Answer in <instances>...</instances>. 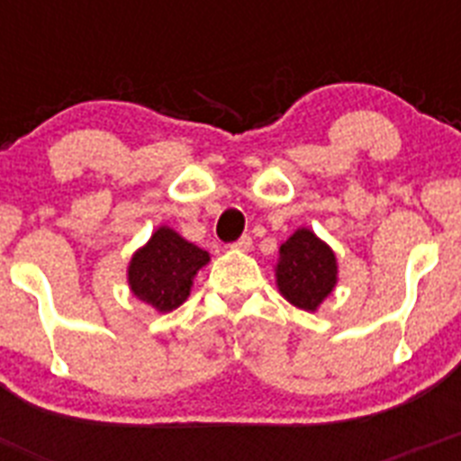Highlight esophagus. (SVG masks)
<instances>
[{
  "label": "esophagus",
  "instance_id": "1",
  "mask_svg": "<svg viewBox=\"0 0 461 461\" xmlns=\"http://www.w3.org/2000/svg\"><path fill=\"white\" fill-rule=\"evenodd\" d=\"M230 249L249 251L251 249V238H249V235H242V238H238L233 244H230Z\"/></svg>",
  "mask_w": 461,
  "mask_h": 461
}]
</instances>
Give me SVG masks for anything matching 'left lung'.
<instances>
[{
    "label": "left lung",
    "instance_id": "obj_1",
    "mask_svg": "<svg viewBox=\"0 0 461 461\" xmlns=\"http://www.w3.org/2000/svg\"><path fill=\"white\" fill-rule=\"evenodd\" d=\"M276 284L288 303L313 312L337 284V260L328 244L300 228L279 249Z\"/></svg>",
    "mask_w": 461,
    "mask_h": 461
}]
</instances>
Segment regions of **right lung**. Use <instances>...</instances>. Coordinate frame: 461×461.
Listing matches in <instances>:
<instances>
[{"label": "right lung", "mask_w": 461, "mask_h": 461, "mask_svg": "<svg viewBox=\"0 0 461 461\" xmlns=\"http://www.w3.org/2000/svg\"><path fill=\"white\" fill-rule=\"evenodd\" d=\"M207 260V251L182 240L170 228H158L131 258L129 284L133 295L158 312H173L185 303L191 291V279Z\"/></svg>", "instance_id": "add662e5"}]
</instances>
